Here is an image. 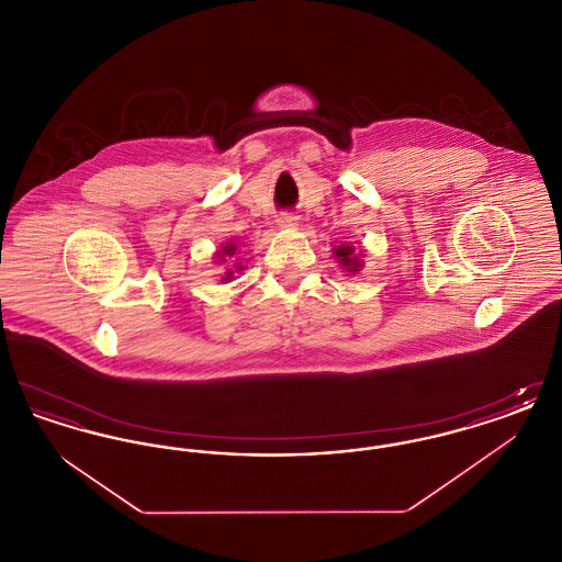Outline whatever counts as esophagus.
<instances>
[{"label":"esophagus","mask_w":562,"mask_h":562,"mask_svg":"<svg viewBox=\"0 0 562 562\" xmlns=\"http://www.w3.org/2000/svg\"><path fill=\"white\" fill-rule=\"evenodd\" d=\"M299 225V218L291 213L280 214L278 216V227H282V229H293Z\"/></svg>","instance_id":"esophagus-1"}]
</instances>
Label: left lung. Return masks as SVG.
I'll return each instance as SVG.
<instances>
[{"label": "left lung", "mask_w": 562, "mask_h": 562, "mask_svg": "<svg viewBox=\"0 0 562 562\" xmlns=\"http://www.w3.org/2000/svg\"><path fill=\"white\" fill-rule=\"evenodd\" d=\"M333 257L348 273H358L360 269L364 268V261H362L364 248H356L351 244H339L333 248Z\"/></svg>", "instance_id": "8db88e82"}]
</instances>
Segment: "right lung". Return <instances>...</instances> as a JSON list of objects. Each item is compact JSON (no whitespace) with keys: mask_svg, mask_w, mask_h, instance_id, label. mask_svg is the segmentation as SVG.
Returning <instances> with one entry per match:
<instances>
[{"mask_svg":"<svg viewBox=\"0 0 562 562\" xmlns=\"http://www.w3.org/2000/svg\"><path fill=\"white\" fill-rule=\"evenodd\" d=\"M236 252H238V244L236 240L225 241L216 252H214V261H216V266H223L225 261H227V257L232 259V257H236ZM244 266H241L240 261H236V263H227V268H225V276L221 278V282H232L234 278H236V273H240Z\"/></svg>","mask_w":562,"mask_h":562,"instance_id":"obj_1","label":"right lung"}]
</instances>
